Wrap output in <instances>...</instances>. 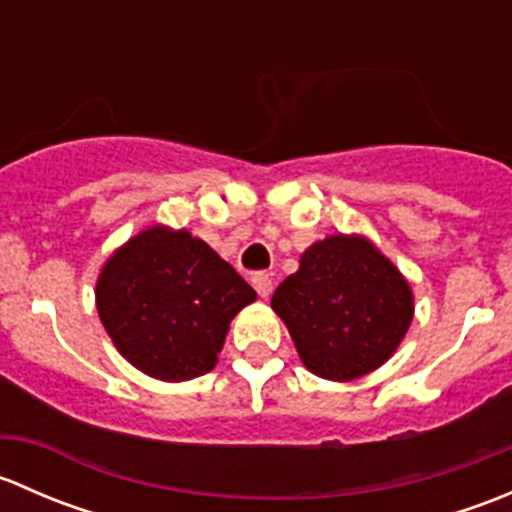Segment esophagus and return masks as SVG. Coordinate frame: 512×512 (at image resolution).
<instances>
[{
  "instance_id": "obj_1",
  "label": "esophagus",
  "mask_w": 512,
  "mask_h": 512,
  "mask_svg": "<svg viewBox=\"0 0 512 512\" xmlns=\"http://www.w3.org/2000/svg\"><path fill=\"white\" fill-rule=\"evenodd\" d=\"M252 287L257 289L262 299H267L272 294V277L270 275H255L252 277Z\"/></svg>"
}]
</instances>
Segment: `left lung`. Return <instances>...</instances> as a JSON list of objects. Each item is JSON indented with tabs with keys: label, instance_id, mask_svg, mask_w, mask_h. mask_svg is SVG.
<instances>
[{
	"label": "left lung",
	"instance_id": "1",
	"mask_svg": "<svg viewBox=\"0 0 512 512\" xmlns=\"http://www.w3.org/2000/svg\"><path fill=\"white\" fill-rule=\"evenodd\" d=\"M272 309L312 374L352 381L396 352L414 319V294L366 237L332 235L304 250Z\"/></svg>",
	"mask_w": 512,
	"mask_h": 512
}]
</instances>
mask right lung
I'll return each mask as SVG.
<instances>
[{"instance_id": "right-lung-1", "label": "right lung", "mask_w": 512, "mask_h": 512, "mask_svg": "<svg viewBox=\"0 0 512 512\" xmlns=\"http://www.w3.org/2000/svg\"><path fill=\"white\" fill-rule=\"evenodd\" d=\"M255 289L188 230L153 225L118 247L96 282L116 349L143 374L188 381L218 364L230 322Z\"/></svg>"}]
</instances>
